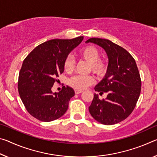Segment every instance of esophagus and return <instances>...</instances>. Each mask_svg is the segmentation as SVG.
<instances>
[{"instance_id":"34e87169","label":"esophagus","mask_w":157,"mask_h":157,"mask_svg":"<svg viewBox=\"0 0 157 157\" xmlns=\"http://www.w3.org/2000/svg\"><path fill=\"white\" fill-rule=\"evenodd\" d=\"M82 92V90H79V89H75V93L76 94H81Z\"/></svg>"}]
</instances>
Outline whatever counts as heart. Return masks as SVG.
I'll return each instance as SVG.
<instances>
[{
	"label": "heart",
	"mask_w": 157,
	"mask_h": 157,
	"mask_svg": "<svg viewBox=\"0 0 157 157\" xmlns=\"http://www.w3.org/2000/svg\"><path fill=\"white\" fill-rule=\"evenodd\" d=\"M79 56L90 63L91 71L99 76L103 75L107 71L108 65L104 60L100 59V52L96 47L87 46L79 52ZM75 62L71 57H68L64 61L63 68L66 73L73 71ZM95 82V78L92 75H77L69 79L68 84L72 87L78 89H84Z\"/></svg>",
	"instance_id": "heart-1"
}]
</instances>
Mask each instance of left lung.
I'll use <instances>...</instances> for the list:
<instances>
[{"label": "left lung", "instance_id": "obj_1", "mask_svg": "<svg viewBox=\"0 0 157 157\" xmlns=\"http://www.w3.org/2000/svg\"><path fill=\"white\" fill-rule=\"evenodd\" d=\"M88 43L105 49L109 60L105 78L94 88L100 95L105 92L108 96L100 100L94 94L89 113L102 124H117L130 115L140 96L141 79L136 61L125 49L109 40L92 38Z\"/></svg>", "mask_w": 157, "mask_h": 157}]
</instances>
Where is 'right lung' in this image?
<instances>
[{
    "mask_svg": "<svg viewBox=\"0 0 157 157\" xmlns=\"http://www.w3.org/2000/svg\"><path fill=\"white\" fill-rule=\"evenodd\" d=\"M83 36L71 40L53 39L37 46L24 60L19 72L18 91L29 113L42 121H51L63 116L73 88L63 86L58 93L52 88L60 74L68 54L82 41Z\"/></svg>",
    "mask_w": 157,
    "mask_h": 157,
    "instance_id": "add662e5",
    "label": "right lung"
}]
</instances>
